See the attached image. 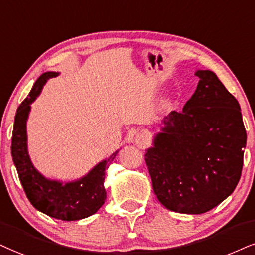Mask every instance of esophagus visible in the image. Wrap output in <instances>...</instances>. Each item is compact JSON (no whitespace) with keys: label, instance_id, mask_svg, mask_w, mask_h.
Instances as JSON below:
<instances>
[{"label":"esophagus","instance_id":"esophagus-1","mask_svg":"<svg viewBox=\"0 0 255 255\" xmlns=\"http://www.w3.org/2000/svg\"><path fill=\"white\" fill-rule=\"evenodd\" d=\"M147 136L145 133L140 132V133H137V136L134 137V144H136L137 146L139 147H144L147 144Z\"/></svg>","mask_w":255,"mask_h":255}]
</instances>
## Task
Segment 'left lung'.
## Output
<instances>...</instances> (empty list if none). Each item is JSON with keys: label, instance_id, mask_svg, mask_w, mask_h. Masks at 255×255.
I'll list each match as a JSON object with an SVG mask.
<instances>
[{"label": "left lung", "instance_id": "left-lung-1", "mask_svg": "<svg viewBox=\"0 0 255 255\" xmlns=\"http://www.w3.org/2000/svg\"><path fill=\"white\" fill-rule=\"evenodd\" d=\"M191 98L164 118L145 153L157 199L165 208L202 214L233 193L247 134L238 100L214 72L199 70Z\"/></svg>", "mask_w": 255, "mask_h": 255}]
</instances>
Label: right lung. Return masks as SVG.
<instances>
[{"label":"right lung","mask_w":255,"mask_h":255,"mask_svg":"<svg viewBox=\"0 0 255 255\" xmlns=\"http://www.w3.org/2000/svg\"><path fill=\"white\" fill-rule=\"evenodd\" d=\"M56 75L58 72L40 75L27 98L18 106L12 130L11 156L24 193L34 208L62 221H77L93 215L105 202V170L118 151L99 162L84 177L67 183L49 180L36 170L28 153L27 119L30 104L37 98L47 80Z\"/></svg>","instance_id":"add662e5"}]
</instances>
